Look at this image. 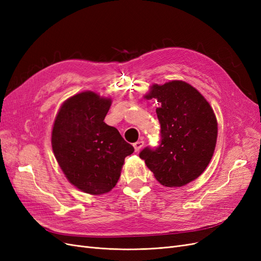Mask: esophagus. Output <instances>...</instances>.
I'll use <instances>...</instances> for the list:
<instances>
[{"label":"esophagus","instance_id":"34e87169","mask_svg":"<svg viewBox=\"0 0 261 261\" xmlns=\"http://www.w3.org/2000/svg\"><path fill=\"white\" fill-rule=\"evenodd\" d=\"M144 145H145L144 141L138 140V141H136V143L134 144L133 146H134V148H135V151H139V150L144 147Z\"/></svg>","mask_w":261,"mask_h":261}]
</instances>
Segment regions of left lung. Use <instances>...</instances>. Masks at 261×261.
Segmentation results:
<instances>
[{
    "mask_svg": "<svg viewBox=\"0 0 261 261\" xmlns=\"http://www.w3.org/2000/svg\"><path fill=\"white\" fill-rule=\"evenodd\" d=\"M147 98L160 102V144L139 156L163 186L180 187L206 170L215 151L217 118L198 90L181 81L153 85Z\"/></svg>",
    "mask_w": 261,
    "mask_h": 261,
    "instance_id": "1",
    "label": "left lung"
}]
</instances>
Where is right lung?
<instances>
[{
	"instance_id": "add662e5",
	"label": "right lung",
	"mask_w": 261,
	"mask_h": 261,
	"mask_svg": "<svg viewBox=\"0 0 261 261\" xmlns=\"http://www.w3.org/2000/svg\"><path fill=\"white\" fill-rule=\"evenodd\" d=\"M111 100L85 91L61 107L52 129V148L67 179L91 195L111 191L124 159L134 152L118 130L103 121Z\"/></svg>"
}]
</instances>
